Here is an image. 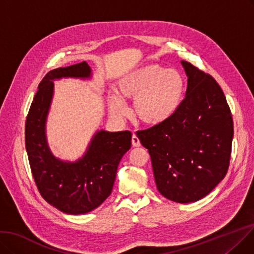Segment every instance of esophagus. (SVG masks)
Returning a JSON list of instances; mask_svg holds the SVG:
<instances>
[{"label": "esophagus", "mask_w": 254, "mask_h": 254, "mask_svg": "<svg viewBox=\"0 0 254 254\" xmlns=\"http://www.w3.org/2000/svg\"><path fill=\"white\" fill-rule=\"evenodd\" d=\"M131 143H132L133 147H140V141H139L138 137L135 134L132 135V139H131Z\"/></svg>", "instance_id": "obj_1"}]
</instances>
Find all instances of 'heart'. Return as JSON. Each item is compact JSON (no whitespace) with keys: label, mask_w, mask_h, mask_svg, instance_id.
Returning <instances> with one entry per match:
<instances>
[{"label":"heart","mask_w":254,"mask_h":254,"mask_svg":"<svg viewBox=\"0 0 254 254\" xmlns=\"http://www.w3.org/2000/svg\"><path fill=\"white\" fill-rule=\"evenodd\" d=\"M119 96L109 95L110 115L120 119L126 113L123 100L133 101V114L148 126H158L173 117L184 101L186 80L177 69L148 64L122 76L116 83Z\"/></svg>","instance_id":"obj_1"}]
</instances>
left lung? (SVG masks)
I'll return each mask as SVG.
<instances>
[{
	"label": "left lung",
	"instance_id": "left-lung-1",
	"mask_svg": "<svg viewBox=\"0 0 254 254\" xmlns=\"http://www.w3.org/2000/svg\"><path fill=\"white\" fill-rule=\"evenodd\" d=\"M186 98L165 123L136 133L151 156L160 194L178 203L195 202L225 177L233 123L217 81L188 62Z\"/></svg>",
	"mask_w": 254,
	"mask_h": 254
}]
</instances>
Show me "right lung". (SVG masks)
I'll return each mask as SVG.
<instances>
[{
	"instance_id": "1",
	"label": "right lung",
	"mask_w": 254,
	"mask_h": 254,
	"mask_svg": "<svg viewBox=\"0 0 254 254\" xmlns=\"http://www.w3.org/2000/svg\"><path fill=\"white\" fill-rule=\"evenodd\" d=\"M85 63L49 72L38 85L26 120L25 143L30 168L40 195L49 204L68 215H84L111 194L122 157L131 147L130 131L98 130L82 157L63 160L51 151L46 133L55 80L92 79Z\"/></svg>"
}]
</instances>
